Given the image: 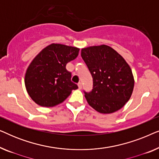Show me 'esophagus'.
Here are the masks:
<instances>
[{
	"label": "esophagus",
	"instance_id": "1",
	"mask_svg": "<svg viewBox=\"0 0 159 159\" xmlns=\"http://www.w3.org/2000/svg\"><path fill=\"white\" fill-rule=\"evenodd\" d=\"M77 85H78V88H79L80 90H81V89L82 88V84L81 82H80V83H78Z\"/></svg>",
	"mask_w": 159,
	"mask_h": 159
}]
</instances>
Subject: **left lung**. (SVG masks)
Returning <instances> with one entry per match:
<instances>
[{"label":"left lung","instance_id":"8db88e82","mask_svg":"<svg viewBox=\"0 0 159 159\" xmlns=\"http://www.w3.org/2000/svg\"><path fill=\"white\" fill-rule=\"evenodd\" d=\"M81 56L93 79V90L84 95L89 105L104 114L121 109L134 89V76L129 65L118 52L106 45L84 48Z\"/></svg>","mask_w":159,"mask_h":159}]
</instances>
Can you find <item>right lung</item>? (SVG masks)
I'll return each mask as SVG.
<instances>
[{"instance_id":"obj_1","label":"right lung","mask_w":159,"mask_h":159,"mask_svg":"<svg viewBox=\"0 0 159 159\" xmlns=\"http://www.w3.org/2000/svg\"><path fill=\"white\" fill-rule=\"evenodd\" d=\"M80 48L51 43L33 58L27 70L25 84L32 101L43 107H53L61 103L77 85L71 81L67 63L75 60Z\"/></svg>"}]
</instances>
